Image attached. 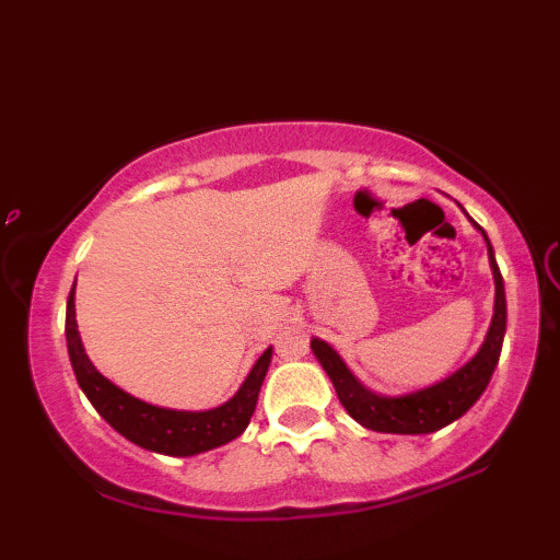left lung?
I'll return each instance as SVG.
<instances>
[{
  "instance_id": "left-lung-1",
  "label": "left lung",
  "mask_w": 560,
  "mask_h": 560,
  "mask_svg": "<svg viewBox=\"0 0 560 560\" xmlns=\"http://www.w3.org/2000/svg\"><path fill=\"white\" fill-rule=\"evenodd\" d=\"M477 229L485 234V229L477 224ZM487 240V234H485ZM489 247V265L494 272V318L489 326V334L485 343H481L479 354L471 359L469 364L462 366L456 374H451L448 380L439 382V385L420 389V393L402 395V397H382L374 395L370 389L362 387L357 382L354 374L347 370V364L341 362V357L328 347L326 341L313 339L311 349L316 359L324 366L328 377H331L336 395L351 418L357 423L377 433H433L441 431L443 425L454 423L456 418H462L474 402L479 400L485 393L489 380H492L494 366L500 362L504 328H508V301H504V282L502 272L497 267L492 244L487 240Z\"/></svg>"
}]
</instances>
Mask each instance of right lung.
<instances>
[{
	"mask_svg": "<svg viewBox=\"0 0 560 560\" xmlns=\"http://www.w3.org/2000/svg\"><path fill=\"white\" fill-rule=\"evenodd\" d=\"M66 343L75 380H79L81 389L86 393L98 416L114 431L125 435L127 441L167 456H194L234 441L249 425L252 412L257 408L259 387H262L267 366H270L272 359L270 347L252 366L240 393L221 408L206 412H180L137 400V397L127 395L125 389L112 385L109 380L96 372V366L89 362L86 351H83L79 328H75L73 290L66 305Z\"/></svg>",
	"mask_w": 560,
	"mask_h": 560,
	"instance_id": "obj_1",
	"label": "right lung"
}]
</instances>
